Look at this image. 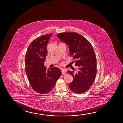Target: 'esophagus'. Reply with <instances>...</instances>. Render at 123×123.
<instances>
[{
    "mask_svg": "<svg viewBox=\"0 0 123 123\" xmlns=\"http://www.w3.org/2000/svg\"><path fill=\"white\" fill-rule=\"evenodd\" d=\"M62 74H63V75L66 74V70L65 69H62Z\"/></svg>",
    "mask_w": 123,
    "mask_h": 123,
    "instance_id": "obj_1",
    "label": "esophagus"
}]
</instances>
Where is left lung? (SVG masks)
I'll return each instance as SVG.
<instances>
[{
    "instance_id": "1",
    "label": "left lung",
    "mask_w": 123,
    "mask_h": 123,
    "mask_svg": "<svg viewBox=\"0 0 123 123\" xmlns=\"http://www.w3.org/2000/svg\"><path fill=\"white\" fill-rule=\"evenodd\" d=\"M57 37L69 46L70 55L75 60L73 61L78 68L76 73L68 71L73 77L69 88L77 94L85 92L94 82L97 74V61L92 46L85 38L76 32L60 33Z\"/></svg>"
}]
</instances>
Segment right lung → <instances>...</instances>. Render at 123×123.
<instances>
[{"label": "right lung", "mask_w": 123, "mask_h": 123, "mask_svg": "<svg viewBox=\"0 0 123 123\" xmlns=\"http://www.w3.org/2000/svg\"><path fill=\"white\" fill-rule=\"evenodd\" d=\"M53 34L42 35L35 39L29 45L25 55V73L32 89L44 94L55 87L62 72L57 68L47 69L44 66L47 54V43Z\"/></svg>", "instance_id": "add662e5"}]
</instances>
